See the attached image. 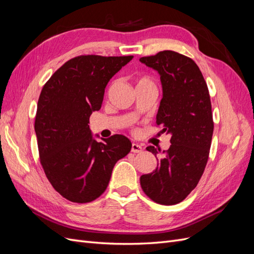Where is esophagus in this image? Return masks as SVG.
<instances>
[{
    "label": "esophagus",
    "instance_id": "1",
    "mask_svg": "<svg viewBox=\"0 0 254 254\" xmlns=\"http://www.w3.org/2000/svg\"><path fill=\"white\" fill-rule=\"evenodd\" d=\"M142 150H143V148H142L141 145L136 144V143H132V144H131V151H132V152L137 153V152H141Z\"/></svg>",
    "mask_w": 254,
    "mask_h": 254
}]
</instances>
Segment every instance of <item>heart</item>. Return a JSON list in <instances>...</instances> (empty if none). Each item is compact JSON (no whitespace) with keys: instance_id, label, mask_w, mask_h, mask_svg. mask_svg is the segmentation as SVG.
I'll use <instances>...</instances> for the list:
<instances>
[{"instance_id":"b5f03b06","label":"heart","mask_w":254,"mask_h":254,"mask_svg":"<svg viewBox=\"0 0 254 254\" xmlns=\"http://www.w3.org/2000/svg\"><path fill=\"white\" fill-rule=\"evenodd\" d=\"M148 82H150V80L148 78L143 77V78L139 79V81H137V84H139V83H148Z\"/></svg>"}]
</instances>
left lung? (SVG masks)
<instances>
[{"instance_id":"1","label":"left lung","mask_w":254,"mask_h":254,"mask_svg":"<svg viewBox=\"0 0 254 254\" xmlns=\"http://www.w3.org/2000/svg\"><path fill=\"white\" fill-rule=\"evenodd\" d=\"M140 61L160 75L163 94L156 122L172 143L156 170L141 176V187L151 200L173 205L196 188L209 158L214 129L209 90L198 65L179 53L163 51ZM146 149L155 156L160 151Z\"/></svg>"}]
</instances>
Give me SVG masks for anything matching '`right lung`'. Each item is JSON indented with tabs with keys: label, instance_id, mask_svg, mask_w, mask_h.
Returning a JSON list of instances; mask_svg holds the SVG:
<instances>
[{
	"label": "right lung",
	"instance_id": "add662e5",
	"mask_svg": "<svg viewBox=\"0 0 254 254\" xmlns=\"http://www.w3.org/2000/svg\"><path fill=\"white\" fill-rule=\"evenodd\" d=\"M133 56H78L59 67L38 101L35 132L41 164L53 188L67 200L93 201L108 187L115 163L131 149L122 134L101 139L89 127L101 109L107 83Z\"/></svg>",
	"mask_w": 254,
	"mask_h": 254
}]
</instances>
